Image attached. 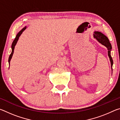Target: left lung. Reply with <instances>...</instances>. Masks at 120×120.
I'll use <instances>...</instances> for the list:
<instances>
[{
    "instance_id": "8db88e82",
    "label": "left lung",
    "mask_w": 120,
    "mask_h": 120,
    "mask_svg": "<svg viewBox=\"0 0 120 120\" xmlns=\"http://www.w3.org/2000/svg\"><path fill=\"white\" fill-rule=\"evenodd\" d=\"M94 38L98 41L99 43L103 44L107 48V50H108V56L109 58V60L111 61V67H112L113 62L112 58L111 56V51L112 49V45L109 42V38H107L106 36L104 34H102L99 32H95L94 33Z\"/></svg>"
}]
</instances>
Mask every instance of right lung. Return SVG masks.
<instances>
[{
  "label": "right lung",
  "instance_id": "1",
  "mask_svg": "<svg viewBox=\"0 0 120 120\" xmlns=\"http://www.w3.org/2000/svg\"><path fill=\"white\" fill-rule=\"evenodd\" d=\"M26 28V27L25 26V27L23 28V29H22L21 31H20L19 33H18L17 34V35L16 36V38H15V40H14V41L13 42V43H12V45H11V49H12V52L11 53V55L9 56V59H8V62H9V64H10V61H11V57L12 56H13V54L14 53V48H15V46L16 45V44L17 43V41L19 40V37L20 36H21V34H22V33H23V32L25 30Z\"/></svg>",
  "mask_w": 120,
  "mask_h": 120
}]
</instances>
